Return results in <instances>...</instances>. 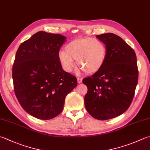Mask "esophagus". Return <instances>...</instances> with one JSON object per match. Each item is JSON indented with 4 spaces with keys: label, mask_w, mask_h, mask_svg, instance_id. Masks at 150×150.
<instances>
[{
    "label": "esophagus",
    "mask_w": 150,
    "mask_h": 150,
    "mask_svg": "<svg viewBox=\"0 0 150 150\" xmlns=\"http://www.w3.org/2000/svg\"><path fill=\"white\" fill-rule=\"evenodd\" d=\"M81 82H82V79L80 78H78V83L80 84V83H81Z\"/></svg>",
    "instance_id": "obj_1"
}]
</instances>
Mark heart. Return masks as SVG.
<instances>
[{"instance_id":"b5f03b06","label":"heart","mask_w":150,"mask_h":150,"mask_svg":"<svg viewBox=\"0 0 150 150\" xmlns=\"http://www.w3.org/2000/svg\"><path fill=\"white\" fill-rule=\"evenodd\" d=\"M106 47L103 42L91 37L78 38L70 42L65 50L59 52L58 59L64 71L70 72L76 64L86 74L98 72L105 63Z\"/></svg>"}]
</instances>
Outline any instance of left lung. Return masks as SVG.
Returning <instances> with one entry per match:
<instances>
[{"label": "left lung", "instance_id": "left-lung-1", "mask_svg": "<svg viewBox=\"0 0 150 150\" xmlns=\"http://www.w3.org/2000/svg\"><path fill=\"white\" fill-rule=\"evenodd\" d=\"M97 38L105 44L106 58L98 72L83 80L87 87L84 104L93 117L106 120L119 116L131 105L138 83L137 56L115 34H103Z\"/></svg>", "mask_w": 150, "mask_h": 150}]
</instances>
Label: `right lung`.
I'll use <instances>...</instances> for the list:
<instances>
[{
  "instance_id": "right-lung-1",
  "label": "right lung",
  "mask_w": 150,
  "mask_h": 150,
  "mask_svg": "<svg viewBox=\"0 0 150 150\" xmlns=\"http://www.w3.org/2000/svg\"><path fill=\"white\" fill-rule=\"evenodd\" d=\"M65 36L39 31L23 42L13 64L14 91L22 108L43 120L63 111L66 96L77 86L75 76L64 71L58 59Z\"/></svg>"
}]
</instances>
